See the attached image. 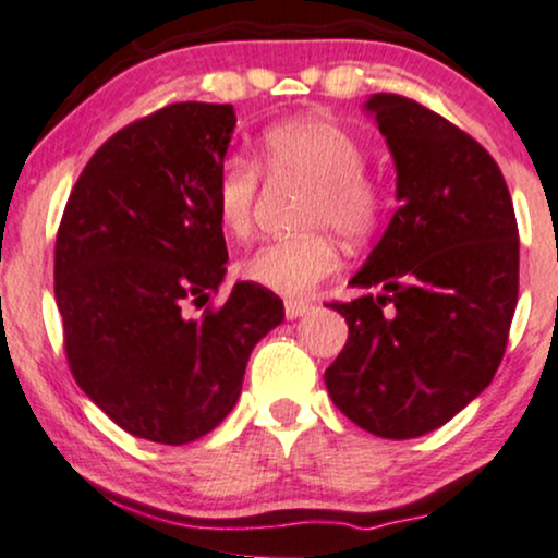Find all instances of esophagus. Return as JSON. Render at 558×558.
Segmentation results:
<instances>
[{
	"label": "esophagus",
	"instance_id": "obj_1",
	"mask_svg": "<svg viewBox=\"0 0 558 558\" xmlns=\"http://www.w3.org/2000/svg\"><path fill=\"white\" fill-rule=\"evenodd\" d=\"M311 303H303V300H287L284 303V316L290 318V320H294V318H300V316H305L307 311H311Z\"/></svg>",
	"mask_w": 558,
	"mask_h": 558
}]
</instances>
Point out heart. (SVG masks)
Returning a JSON list of instances; mask_svg holds the SVG:
<instances>
[{"instance_id":"obj_1","label":"heart","mask_w":558,"mask_h":558,"mask_svg":"<svg viewBox=\"0 0 558 558\" xmlns=\"http://www.w3.org/2000/svg\"><path fill=\"white\" fill-rule=\"evenodd\" d=\"M255 161L271 177L311 182L303 203V227L324 229L255 247L240 264L242 277L264 290L303 298L339 268L337 242L326 229L347 242L368 240L386 211L384 185L363 167V143L326 117H298L271 124L260 135ZM258 167L232 156L216 174V216L234 238H245L253 229Z\"/></svg>"}]
</instances>
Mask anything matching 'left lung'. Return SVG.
<instances>
[{
  "instance_id": "8db88e82",
  "label": "left lung",
  "mask_w": 558,
  "mask_h": 558,
  "mask_svg": "<svg viewBox=\"0 0 558 558\" xmlns=\"http://www.w3.org/2000/svg\"><path fill=\"white\" fill-rule=\"evenodd\" d=\"M397 169L399 208L365 266L350 326L326 368L331 402L381 438L441 428L486 386L507 350L520 287V234L499 163L423 104L373 94Z\"/></svg>"
}]
</instances>
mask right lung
<instances>
[{
	"label": "right lung",
	"instance_id": "1",
	"mask_svg": "<svg viewBox=\"0 0 558 558\" xmlns=\"http://www.w3.org/2000/svg\"><path fill=\"white\" fill-rule=\"evenodd\" d=\"M232 104L182 101L114 133L64 206L54 298L72 376L122 430L180 447L238 404L253 347L284 320L271 290L240 281L221 307L227 242L214 206Z\"/></svg>",
	"mask_w": 558,
	"mask_h": 558
}]
</instances>
